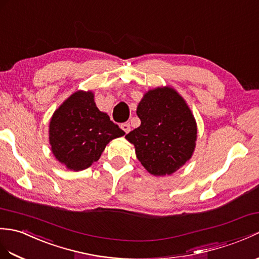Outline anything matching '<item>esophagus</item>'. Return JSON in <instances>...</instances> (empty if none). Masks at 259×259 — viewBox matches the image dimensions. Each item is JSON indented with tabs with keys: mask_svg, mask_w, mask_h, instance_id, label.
<instances>
[{
	"mask_svg": "<svg viewBox=\"0 0 259 259\" xmlns=\"http://www.w3.org/2000/svg\"><path fill=\"white\" fill-rule=\"evenodd\" d=\"M120 127H121V129L125 132V134H128V132L130 131V123L129 122L121 123V125H120Z\"/></svg>",
	"mask_w": 259,
	"mask_h": 259,
	"instance_id": "esophagus-1",
	"label": "esophagus"
}]
</instances>
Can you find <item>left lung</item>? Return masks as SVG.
<instances>
[{"mask_svg":"<svg viewBox=\"0 0 259 259\" xmlns=\"http://www.w3.org/2000/svg\"><path fill=\"white\" fill-rule=\"evenodd\" d=\"M140 127L125 136L150 174L164 177L178 171L195 150L197 125L186 101L176 89H150L137 107Z\"/></svg>","mask_w":259,"mask_h":259,"instance_id":"1","label":"left lung"}]
</instances>
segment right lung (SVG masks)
I'll return each mask as SVG.
<instances>
[{"mask_svg":"<svg viewBox=\"0 0 259 259\" xmlns=\"http://www.w3.org/2000/svg\"><path fill=\"white\" fill-rule=\"evenodd\" d=\"M94 98L92 90H77L51 118L52 153L71 171L87 169L99 160L108 143L124 136V131L98 109Z\"/></svg>","mask_w":259,"mask_h":259,"instance_id":"add662e5","label":"right lung"}]
</instances>
